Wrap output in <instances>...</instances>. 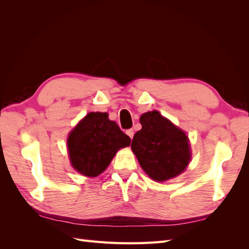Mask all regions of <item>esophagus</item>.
I'll return each instance as SVG.
<instances>
[{
    "instance_id": "34e87169",
    "label": "esophagus",
    "mask_w": 249,
    "mask_h": 249,
    "mask_svg": "<svg viewBox=\"0 0 249 249\" xmlns=\"http://www.w3.org/2000/svg\"><path fill=\"white\" fill-rule=\"evenodd\" d=\"M127 135H129V137L132 139L133 138V136H134V131H133V129H129V130H126V132H125Z\"/></svg>"
}]
</instances>
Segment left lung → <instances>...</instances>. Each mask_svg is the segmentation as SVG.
<instances>
[{
    "mask_svg": "<svg viewBox=\"0 0 249 249\" xmlns=\"http://www.w3.org/2000/svg\"><path fill=\"white\" fill-rule=\"evenodd\" d=\"M142 129L134 135L131 148L142 169L158 182L182 173L190 161V145L186 134L158 111L140 117Z\"/></svg>",
    "mask_w": 249,
    "mask_h": 249,
    "instance_id": "left-lung-1",
    "label": "left lung"
}]
</instances>
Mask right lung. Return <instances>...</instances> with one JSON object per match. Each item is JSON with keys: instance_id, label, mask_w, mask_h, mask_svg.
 <instances>
[{"instance_id": "add662e5", "label": "right lung", "mask_w": 249, "mask_h": 249, "mask_svg": "<svg viewBox=\"0 0 249 249\" xmlns=\"http://www.w3.org/2000/svg\"><path fill=\"white\" fill-rule=\"evenodd\" d=\"M131 138L107 113L91 112L74 127L67 139L72 167L86 177H97L108 167L119 148L129 146Z\"/></svg>"}]
</instances>
